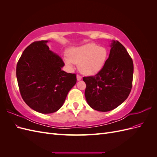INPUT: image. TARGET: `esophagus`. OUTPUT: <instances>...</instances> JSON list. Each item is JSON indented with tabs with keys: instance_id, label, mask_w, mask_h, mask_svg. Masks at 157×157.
I'll list each match as a JSON object with an SVG mask.
<instances>
[{
	"instance_id": "esophagus-1",
	"label": "esophagus",
	"mask_w": 157,
	"mask_h": 157,
	"mask_svg": "<svg viewBox=\"0 0 157 157\" xmlns=\"http://www.w3.org/2000/svg\"><path fill=\"white\" fill-rule=\"evenodd\" d=\"M77 80H80L82 79V77H81V76L77 75Z\"/></svg>"
}]
</instances>
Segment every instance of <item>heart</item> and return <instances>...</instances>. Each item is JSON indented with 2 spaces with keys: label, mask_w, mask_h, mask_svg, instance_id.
Instances as JSON below:
<instances>
[{
  "label": "heart",
  "mask_w": 157,
  "mask_h": 157,
  "mask_svg": "<svg viewBox=\"0 0 157 157\" xmlns=\"http://www.w3.org/2000/svg\"><path fill=\"white\" fill-rule=\"evenodd\" d=\"M108 52L104 47L94 42L73 47L63 60L68 67L73 70L75 64H78L80 72L85 75H94L101 70L107 59Z\"/></svg>",
  "instance_id": "obj_1"
}]
</instances>
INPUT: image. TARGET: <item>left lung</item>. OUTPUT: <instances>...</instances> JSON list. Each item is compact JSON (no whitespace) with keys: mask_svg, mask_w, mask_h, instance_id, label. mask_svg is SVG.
Returning <instances> with one entry per match:
<instances>
[{"mask_svg":"<svg viewBox=\"0 0 157 157\" xmlns=\"http://www.w3.org/2000/svg\"><path fill=\"white\" fill-rule=\"evenodd\" d=\"M105 64L94 77H84L85 98L94 110L107 112L124 102L130 93L134 65L124 46L112 40Z\"/></svg>","mask_w":157,"mask_h":157,"instance_id":"left-lung-1","label":"left lung"}]
</instances>
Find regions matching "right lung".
Instances as JSON below:
<instances>
[{
  "instance_id": "1",
  "label": "right lung",
  "mask_w": 157,
  "mask_h": 157,
  "mask_svg": "<svg viewBox=\"0 0 157 157\" xmlns=\"http://www.w3.org/2000/svg\"><path fill=\"white\" fill-rule=\"evenodd\" d=\"M48 42L37 41L28 46L16 67L23 99L30 108L42 114L58 111L77 82L75 74L61 70L65 64L50 50Z\"/></svg>"
}]
</instances>
